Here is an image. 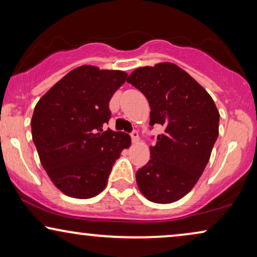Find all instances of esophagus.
<instances>
[{
	"label": "esophagus",
	"mask_w": 257,
	"mask_h": 257,
	"mask_svg": "<svg viewBox=\"0 0 257 257\" xmlns=\"http://www.w3.org/2000/svg\"><path fill=\"white\" fill-rule=\"evenodd\" d=\"M131 138H132V143L133 144L138 143V140H139V133H138V131H133L131 133Z\"/></svg>",
	"instance_id": "obj_1"
}]
</instances>
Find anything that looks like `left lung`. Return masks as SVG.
Listing matches in <instances>:
<instances>
[{"label": "left lung", "instance_id": "left-lung-1", "mask_svg": "<svg viewBox=\"0 0 257 257\" xmlns=\"http://www.w3.org/2000/svg\"><path fill=\"white\" fill-rule=\"evenodd\" d=\"M127 82L149 100L150 125L165 128L150 147L149 163L137 171V184L150 201H178L194 187L208 163L219 136L216 105L193 77L173 63L136 69Z\"/></svg>", "mask_w": 257, "mask_h": 257}]
</instances>
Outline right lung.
I'll return each mask as SVG.
<instances>
[{
  "mask_svg": "<svg viewBox=\"0 0 257 257\" xmlns=\"http://www.w3.org/2000/svg\"><path fill=\"white\" fill-rule=\"evenodd\" d=\"M127 73L93 65L73 69L38 100L31 133L43 168L65 195L90 199L106 187L107 178L131 137L112 130L111 97Z\"/></svg>",
  "mask_w": 257,
  "mask_h": 257,
  "instance_id": "add662e5",
  "label": "right lung"
}]
</instances>
